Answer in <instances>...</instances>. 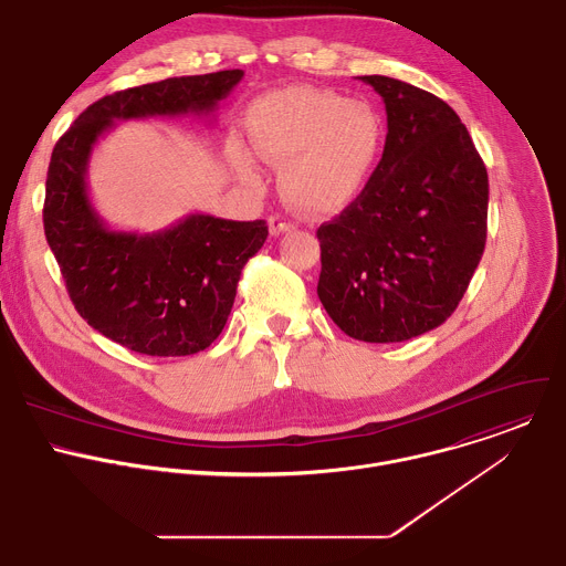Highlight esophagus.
Segmentation results:
<instances>
[{
    "instance_id": "1",
    "label": "esophagus",
    "mask_w": 566,
    "mask_h": 566,
    "mask_svg": "<svg viewBox=\"0 0 566 566\" xmlns=\"http://www.w3.org/2000/svg\"><path fill=\"white\" fill-rule=\"evenodd\" d=\"M269 228H271L273 234H284V232L295 230V223L289 221L286 217H282V214H273V217H269Z\"/></svg>"
}]
</instances>
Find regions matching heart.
<instances>
[{
  "label": "heart",
  "mask_w": 566,
  "mask_h": 566,
  "mask_svg": "<svg viewBox=\"0 0 566 566\" xmlns=\"http://www.w3.org/2000/svg\"><path fill=\"white\" fill-rule=\"evenodd\" d=\"M253 149L284 164L280 188L313 214L349 208L367 190L385 145L380 114L360 101L315 87H286L255 101L247 116ZM239 168L253 177L247 154Z\"/></svg>",
  "instance_id": "1"
}]
</instances>
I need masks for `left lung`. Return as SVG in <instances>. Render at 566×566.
Segmentation results:
<instances>
[{
	"instance_id": "1",
	"label": "left lung",
	"mask_w": 566,
	"mask_h": 566,
	"mask_svg": "<svg viewBox=\"0 0 566 566\" xmlns=\"http://www.w3.org/2000/svg\"><path fill=\"white\" fill-rule=\"evenodd\" d=\"M387 136L358 201L317 228V297L352 338L402 343L461 302L486 247L489 172L454 109L387 75Z\"/></svg>"
}]
</instances>
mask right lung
<instances>
[{
	"mask_svg": "<svg viewBox=\"0 0 566 566\" xmlns=\"http://www.w3.org/2000/svg\"><path fill=\"white\" fill-rule=\"evenodd\" d=\"M241 75L230 69L116 92L90 105L53 147L42 219L69 297L90 327L136 354L190 356L210 347L269 226L188 214L158 232L109 230L87 195L92 149L116 120L210 114Z\"/></svg>",
	"mask_w": 566,
	"mask_h": 566,
	"instance_id": "add662e5",
	"label": "right lung"
}]
</instances>
